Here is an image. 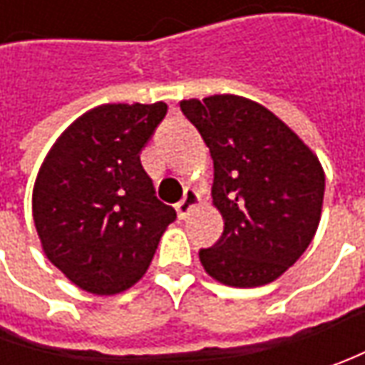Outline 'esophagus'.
Wrapping results in <instances>:
<instances>
[{
  "instance_id": "1",
  "label": "esophagus",
  "mask_w": 365,
  "mask_h": 365,
  "mask_svg": "<svg viewBox=\"0 0 365 365\" xmlns=\"http://www.w3.org/2000/svg\"><path fill=\"white\" fill-rule=\"evenodd\" d=\"M195 203H197V197H195V192H190V190H187L185 192V197L176 203V215H178V219H185L187 215L190 213V209L195 207Z\"/></svg>"
}]
</instances>
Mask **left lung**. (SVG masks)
<instances>
[{"label":"left lung","instance_id":"obj_1","mask_svg":"<svg viewBox=\"0 0 365 365\" xmlns=\"http://www.w3.org/2000/svg\"><path fill=\"white\" fill-rule=\"evenodd\" d=\"M213 158V205L223 233L199 252L221 284H268L315 237L325 173L313 150L270 109L240 95L180 101Z\"/></svg>","mask_w":365,"mask_h":365}]
</instances>
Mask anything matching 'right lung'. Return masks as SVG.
Instances as JSON below:
<instances>
[{"label":"right lung","instance_id":"right-lung-1","mask_svg":"<svg viewBox=\"0 0 365 365\" xmlns=\"http://www.w3.org/2000/svg\"><path fill=\"white\" fill-rule=\"evenodd\" d=\"M166 103H107L83 113L36 176L32 215L46 258L78 288L118 294L148 270L176 211L154 195L140 152Z\"/></svg>","mask_w":365,"mask_h":365}]
</instances>
